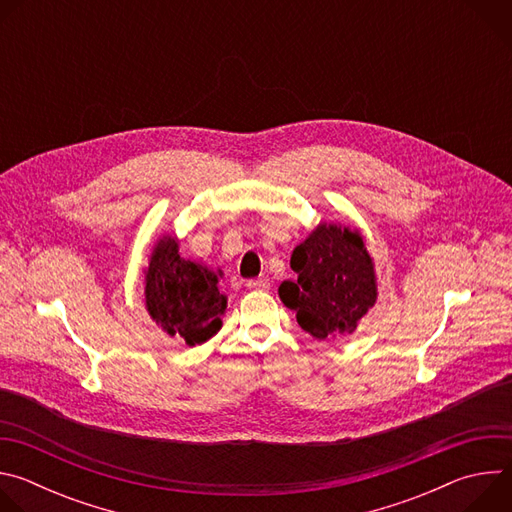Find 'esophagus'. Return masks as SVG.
Returning a JSON list of instances; mask_svg holds the SVG:
<instances>
[{
	"instance_id": "obj_1",
	"label": "esophagus",
	"mask_w": 512,
	"mask_h": 512,
	"mask_svg": "<svg viewBox=\"0 0 512 512\" xmlns=\"http://www.w3.org/2000/svg\"><path fill=\"white\" fill-rule=\"evenodd\" d=\"M269 279H265V277H259V279H249L247 281V287L249 289H269Z\"/></svg>"
}]
</instances>
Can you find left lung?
I'll list each match as a JSON object with an SVG mask.
<instances>
[{"label":"left lung","instance_id":"8db88e82","mask_svg":"<svg viewBox=\"0 0 512 512\" xmlns=\"http://www.w3.org/2000/svg\"><path fill=\"white\" fill-rule=\"evenodd\" d=\"M296 281L279 285L281 302L318 340L352 334L377 304L375 261L356 229L320 223L289 261Z\"/></svg>","mask_w":512,"mask_h":512}]
</instances>
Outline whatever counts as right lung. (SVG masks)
I'll use <instances>...</instances> for the list:
<instances>
[{
    "label": "right lung",
    "instance_id": "right-lung-1",
    "mask_svg": "<svg viewBox=\"0 0 512 512\" xmlns=\"http://www.w3.org/2000/svg\"><path fill=\"white\" fill-rule=\"evenodd\" d=\"M178 239L164 235L154 245L145 267V310L170 336L188 346L202 344L223 326L227 296L218 289V277L206 265L180 257Z\"/></svg>",
    "mask_w": 512,
    "mask_h": 512
}]
</instances>
